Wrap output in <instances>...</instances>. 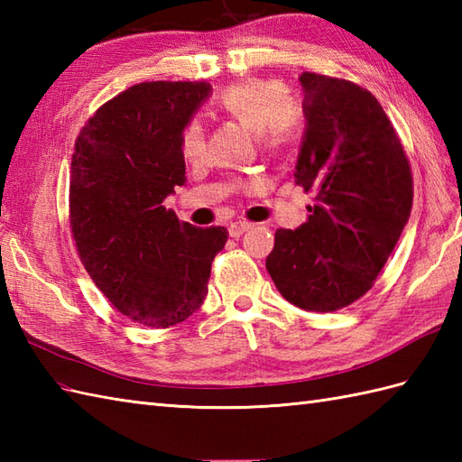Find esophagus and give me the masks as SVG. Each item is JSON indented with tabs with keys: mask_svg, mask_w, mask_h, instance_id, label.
<instances>
[{
	"mask_svg": "<svg viewBox=\"0 0 462 462\" xmlns=\"http://www.w3.org/2000/svg\"><path fill=\"white\" fill-rule=\"evenodd\" d=\"M252 222H246V220H238V222H232L230 226H228V232H230V236L232 238H240L244 232L246 230H250L252 228Z\"/></svg>",
	"mask_w": 462,
	"mask_h": 462,
	"instance_id": "obj_1",
	"label": "esophagus"
}]
</instances>
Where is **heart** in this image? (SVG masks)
I'll return each mask as SVG.
<instances>
[{"mask_svg":"<svg viewBox=\"0 0 462 462\" xmlns=\"http://www.w3.org/2000/svg\"><path fill=\"white\" fill-rule=\"evenodd\" d=\"M220 106L258 133L263 149L283 152L296 146L303 134V115L286 101L283 87L276 81H244L226 89ZM180 152L189 162H199L206 151V133L199 119H192L180 131Z\"/></svg>","mask_w":462,"mask_h":462,"instance_id":"obj_1","label":"heart"}]
</instances>
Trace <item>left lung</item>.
<instances>
[{
	"mask_svg": "<svg viewBox=\"0 0 462 462\" xmlns=\"http://www.w3.org/2000/svg\"><path fill=\"white\" fill-rule=\"evenodd\" d=\"M306 134L296 184L316 194L308 222L276 230L266 268L308 311H336L371 290L409 222L413 176L379 101L336 77L301 73Z\"/></svg>",
	"mask_w": 462,
	"mask_h": 462,
	"instance_id": "1",
	"label": "left lung"
}]
</instances>
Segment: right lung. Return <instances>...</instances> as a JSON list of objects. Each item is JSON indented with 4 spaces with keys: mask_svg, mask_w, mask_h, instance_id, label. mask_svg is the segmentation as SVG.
I'll list each match as a JSON object with an SVG mask.
<instances>
[{
    "mask_svg": "<svg viewBox=\"0 0 462 462\" xmlns=\"http://www.w3.org/2000/svg\"><path fill=\"white\" fill-rule=\"evenodd\" d=\"M208 83L151 81L113 97L75 141L69 220L95 286L149 328L190 318L208 293L228 230L180 222L162 202L186 182L180 131Z\"/></svg>",
    "mask_w": 462,
    "mask_h": 462,
    "instance_id": "obj_1",
    "label": "right lung"
}]
</instances>
